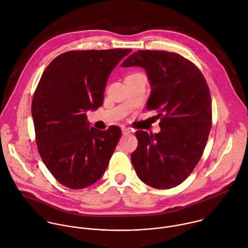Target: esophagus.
I'll use <instances>...</instances> for the list:
<instances>
[{"instance_id": "34e87169", "label": "esophagus", "mask_w": 248, "mask_h": 248, "mask_svg": "<svg viewBox=\"0 0 248 248\" xmlns=\"http://www.w3.org/2000/svg\"><path fill=\"white\" fill-rule=\"evenodd\" d=\"M122 132H123V134H124V135H127V134H129L131 131H130V129H129V128L123 127V128H122Z\"/></svg>"}]
</instances>
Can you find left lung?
<instances>
[{"mask_svg":"<svg viewBox=\"0 0 248 248\" xmlns=\"http://www.w3.org/2000/svg\"><path fill=\"white\" fill-rule=\"evenodd\" d=\"M140 66L152 88L147 109L157 111L159 133L138 130L131 161L138 178L157 189L183 183L198 164L212 127V98L198 67L177 53L140 50L122 63Z\"/></svg>","mask_w":248,"mask_h":248,"instance_id":"obj_1","label":"left lung"}]
</instances>
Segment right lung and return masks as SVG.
Instances as JSON below:
<instances>
[{"mask_svg": "<svg viewBox=\"0 0 248 248\" xmlns=\"http://www.w3.org/2000/svg\"><path fill=\"white\" fill-rule=\"evenodd\" d=\"M131 49L69 51L44 70L31 102L39 155L62 186L82 189L104 174L122 136L119 126L90 127L86 111L103 103L108 77Z\"/></svg>", "mask_w": 248, "mask_h": 248, "instance_id": "add662e5", "label": "right lung"}]
</instances>
